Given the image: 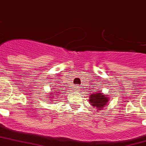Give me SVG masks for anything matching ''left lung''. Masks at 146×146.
Instances as JSON below:
<instances>
[{
    "label": "left lung",
    "instance_id": "left-lung-1",
    "mask_svg": "<svg viewBox=\"0 0 146 146\" xmlns=\"http://www.w3.org/2000/svg\"><path fill=\"white\" fill-rule=\"evenodd\" d=\"M89 102L92 104L93 107H97V108H103L104 106L107 104L108 102V99L106 97V96L104 95L103 93H94L90 95V100Z\"/></svg>",
    "mask_w": 146,
    "mask_h": 146
}]
</instances>
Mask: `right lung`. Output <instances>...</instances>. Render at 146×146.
Instances as JSON below:
<instances>
[{
    "instance_id": "1",
    "label": "right lung",
    "mask_w": 146,
    "mask_h": 146,
    "mask_svg": "<svg viewBox=\"0 0 146 146\" xmlns=\"http://www.w3.org/2000/svg\"><path fill=\"white\" fill-rule=\"evenodd\" d=\"M51 96V97H53V96Z\"/></svg>"
}]
</instances>
